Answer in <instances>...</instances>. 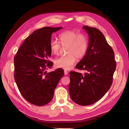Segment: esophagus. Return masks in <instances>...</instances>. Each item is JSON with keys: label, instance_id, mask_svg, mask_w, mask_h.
Returning a JSON list of instances; mask_svg holds the SVG:
<instances>
[{"label": "esophagus", "instance_id": "esophagus-1", "mask_svg": "<svg viewBox=\"0 0 129 129\" xmlns=\"http://www.w3.org/2000/svg\"><path fill=\"white\" fill-rule=\"evenodd\" d=\"M64 75H67V74H68V71H64Z\"/></svg>", "mask_w": 129, "mask_h": 129}]
</instances>
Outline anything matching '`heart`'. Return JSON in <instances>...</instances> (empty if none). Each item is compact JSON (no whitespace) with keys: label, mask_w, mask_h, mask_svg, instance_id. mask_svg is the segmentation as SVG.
Returning <instances> with one entry per match:
<instances>
[{"label":"heart","mask_w":129,"mask_h":129,"mask_svg":"<svg viewBox=\"0 0 129 129\" xmlns=\"http://www.w3.org/2000/svg\"><path fill=\"white\" fill-rule=\"evenodd\" d=\"M60 42L52 40L49 43L50 52L54 55H58L62 47H66L67 55L57 58L54 61V65L57 68L64 69H71L75 64L76 57L81 59L86 54L88 48L87 37L83 34L75 30H67L59 36Z\"/></svg>","instance_id":"obj_1"}]
</instances>
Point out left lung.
Returning <instances> with one entry per match:
<instances>
[{
  "instance_id": "8db88e82",
  "label": "left lung",
  "mask_w": 129,
  "mask_h": 129,
  "mask_svg": "<svg viewBox=\"0 0 129 129\" xmlns=\"http://www.w3.org/2000/svg\"><path fill=\"white\" fill-rule=\"evenodd\" d=\"M89 36L87 52L76 66L86 71L84 75L70 72L69 91L76 104L85 106L96 102L109 90L116 67L114 52L103 33L93 27L84 26Z\"/></svg>"
}]
</instances>
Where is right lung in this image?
Masks as SVG:
<instances>
[{
    "mask_svg": "<svg viewBox=\"0 0 129 129\" xmlns=\"http://www.w3.org/2000/svg\"><path fill=\"white\" fill-rule=\"evenodd\" d=\"M62 27H45L27 37L14 58V80L23 97L28 102L43 106L52 100L54 90L64 75L62 69L47 73L53 62L49 43L52 34Z\"/></svg>",
    "mask_w": 129,
    "mask_h": 129,
    "instance_id": "obj_1",
    "label": "right lung"
}]
</instances>
